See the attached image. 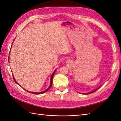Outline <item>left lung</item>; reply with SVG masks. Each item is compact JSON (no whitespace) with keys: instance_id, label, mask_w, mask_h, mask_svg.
Wrapping results in <instances>:
<instances>
[{"instance_id":"obj_1","label":"left lung","mask_w":121,"mask_h":121,"mask_svg":"<svg viewBox=\"0 0 121 121\" xmlns=\"http://www.w3.org/2000/svg\"><path fill=\"white\" fill-rule=\"evenodd\" d=\"M100 87H101V86H100V87H99V88H97V89H95V90H94V91H91V92H88V93H85V94L84 93V94H91V93H92V92H94L95 91H97L98 89L99 88H100Z\"/></svg>"}]
</instances>
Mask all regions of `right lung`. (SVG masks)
I'll return each mask as SVG.
<instances>
[{
    "label": "right lung",
    "mask_w": 121,
    "mask_h": 121,
    "mask_svg": "<svg viewBox=\"0 0 121 121\" xmlns=\"http://www.w3.org/2000/svg\"><path fill=\"white\" fill-rule=\"evenodd\" d=\"M56 70H55V71L53 72V73H52V75H51V79H50V85H49V87L48 88L46 89V90H45V91H42V92H32V91H26V90H25V89H24L25 91H28V92H30V93H32V94H35V95H38V94H43V93H44V92H46V91H47L50 88H51V86H52V79H53V76H54V74H55V72H56ZM13 79H14V82H15V83H16L17 84H18L19 85V86H20V85L18 84L17 82H16V81L15 80V79H14V76H13Z\"/></svg>",
    "instance_id": "obj_1"
}]
</instances>
